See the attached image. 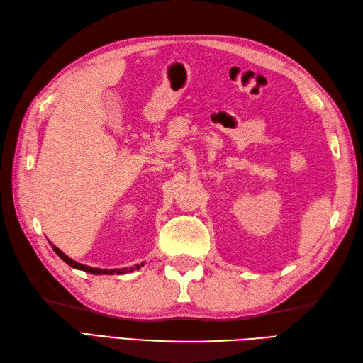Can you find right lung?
I'll list each match as a JSON object with an SVG mask.
<instances>
[{
  "instance_id": "1",
  "label": "right lung",
  "mask_w": 363,
  "mask_h": 363,
  "mask_svg": "<svg viewBox=\"0 0 363 363\" xmlns=\"http://www.w3.org/2000/svg\"><path fill=\"white\" fill-rule=\"evenodd\" d=\"M50 245H52V248H53V252L57 253V255L62 259L64 262L69 264V265L73 267V268H77V270H82V272L91 273V274H125V273H130V272H133V270H139V268L144 267V262H141L139 265L130 267V268H116V270H101V268H93V267H89V265H82V264H79V262H75V261H73V259H70L67 255H64L58 247H55L52 242H50Z\"/></svg>"
}]
</instances>
